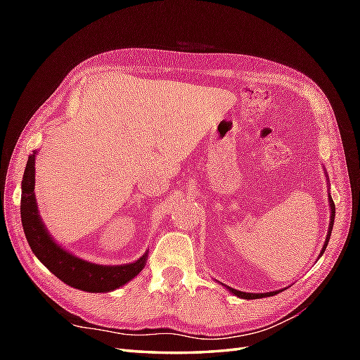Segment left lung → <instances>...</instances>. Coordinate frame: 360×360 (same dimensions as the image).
I'll return each mask as SVG.
<instances>
[{"label":"left lung","mask_w":360,"mask_h":360,"mask_svg":"<svg viewBox=\"0 0 360 360\" xmlns=\"http://www.w3.org/2000/svg\"><path fill=\"white\" fill-rule=\"evenodd\" d=\"M330 205H331V221H330V231H328V235H326V241H325V246H323V250H322V252H325V249H326V246H328V240H330V236H331V231H333V224H334V213H335V205H334V201H333L331 195H330ZM231 292H232V294H235V295L241 297V298H246V300H254V298H262V297H271V295H275V294H278V290H275V292H266V294H250V292H241V290H236V289H232V288H231Z\"/></svg>","instance_id":"1"}]
</instances>
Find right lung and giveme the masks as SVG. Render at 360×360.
I'll list each match as a JSON object with an SVG mask.
<instances>
[{
    "label": "right lung",
    "mask_w": 360,
    "mask_h": 360,
    "mask_svg": "<svg viewBox=\"0 0 360 360\" xmlns=\"http://www.w3.org/2000/svg\"><path fill=\"white\" fill-rule=\"evenodd\" d=\"M35 188V151L29 156L25 174L21 182V223L25 229L26 240L35 257L48 269L66 285L86 292H108L125 285L139 274L147 254L131 264L101 266L88 263L85 259L71 255L70 252L57 246L51 235L46 232L40 215L37 210L34 195Z\"/></svg>",
    "instance_id": "1"
}]
</instances>
